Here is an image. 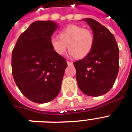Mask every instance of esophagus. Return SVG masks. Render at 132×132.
Instances as JSON below:
<instances>
[{
    "instance_id": "esophagus-1",
    "label": "esophagus",
    "mask_w": 132,
    "mask_h": 132,
    "mask_svg": "<svg viewBox=\"0 0 132 132\" xmlns=\"http://www.w3.org/2000/svg\"><path fill=\"white\" fill-rule=\"evenodd\" d=\"M67 65H69V66H71V65H73V63L72 62H70V61H67Z\"/></svg>"
}]
</instances>
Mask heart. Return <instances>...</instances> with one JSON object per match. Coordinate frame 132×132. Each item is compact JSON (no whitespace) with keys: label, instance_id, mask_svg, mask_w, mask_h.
Masks as SVG:
<instances>
[{"label":"heart","instance_id":"b5f03b06","mask_svg":"<svg viewBox=\"0 0 132 132\" xmlns=\"http://www.w3.org/2000/svg\"><path fill=\"white\" fill-rule=\"evenodd\" d=\"M59 37H52L50 46L58 55H63L67 48L69 54L77 59H82L92 50L95 37L92 31L82 26L70 24L59 32Z\"/></svg>","mask_w":132,"mask_h":132}]
</instances>
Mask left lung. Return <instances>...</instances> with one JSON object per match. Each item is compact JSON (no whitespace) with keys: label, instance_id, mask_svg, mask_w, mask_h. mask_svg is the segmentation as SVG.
I'll list each match as a JSON object with an SVG mask.
<instances>
[{"label":"left lung","instance_id":"8db88e82","mask_svg":"<svg viewBox=\"0 0 132 132\" xmlns=\"http://www.w3.org/2000/svg\"><path fill=\"white\" fill-rule=\"evenodd\" d=\"M92 29L94 46L88 55L73 63L79 88L85 95L97 97L113 86L119 69V50L112 32L91 18L83 19Z\"/></svg>","mask_w":132,"mask_h":132}]
</instances>
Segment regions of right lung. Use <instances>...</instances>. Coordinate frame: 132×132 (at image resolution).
<instances>
[{"label": "right lung", "mask_w": 132, "mask_h": 132, "mask_svg": "<svg viewBox=\"0 0 132 132\" xmlns=\"http://www.w3.org/2000/svg\"><path fill=\"white\" fill-rule=\"evenodd\" d=\"M59 27L53 21H36L19 37L12 52L15 82L22 93L37 104L47 103L59 93L66 67L50 40Z\"/></svg>", "instance_id": "add662e5"}]
</instances>
